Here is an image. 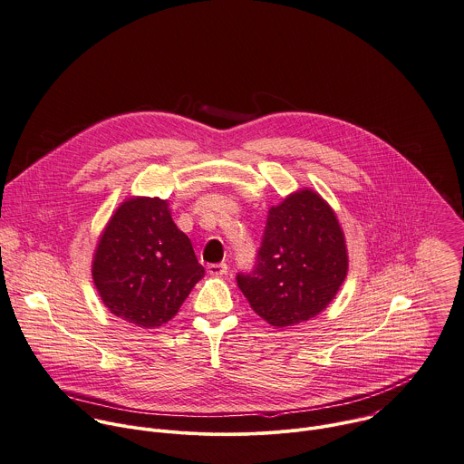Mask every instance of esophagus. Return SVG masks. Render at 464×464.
<instances>
[{"label": "esophagus", "instance_id": "obj_1", "mask_svg": "<svg viewBox=\"0 0 464 464\" xmlns=\"http://www.w3.org/2000/svg\"><path fill=\"white\" fill-rule=\"evenodd\" d=\"M208 273H209L211 276H222V275L227 273V264H224V262H220V264H209V266H208Z\"/></svg>", "mask_w": 464, "mask_h": 464}]
</instances>
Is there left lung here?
<instances>
[{"mask_svg":"<svg viewBox=\"0 0 464 464\" xmlns=\"http://www.w3.org/2000/svg\"><path fill=\"white\" fill-rule=\"evenodd\" d=\"M347 271L345 235L334 209L320 193L302 188L269 209L256 267L237 282L262 320L285 329L325 311Z\"/></svg>","mask_w":464,"mask_h":464,"instance_id":"left-lung-1","label":"left lung"}]
</instances>
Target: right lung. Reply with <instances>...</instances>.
I'll use <instances>...</instances> for the list:
<instances>
[{"label": "right lung", "mask_w": 464, "mask_h": 464, "mask_svg": "<svg viewBox=\"0 0 464 464\" xmlns=\"http://www.w3.org/2000/svg\"><path fill=\"white\" fill-rule=\"evenodd\" d=\"M202 276L189 238L159 197L122 200L92 258V280L106 309L140 329L168 324Z\"/></svg>", "instance_id": "1"}]
</instances>
